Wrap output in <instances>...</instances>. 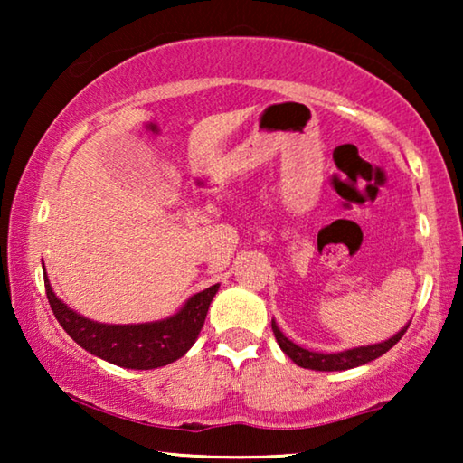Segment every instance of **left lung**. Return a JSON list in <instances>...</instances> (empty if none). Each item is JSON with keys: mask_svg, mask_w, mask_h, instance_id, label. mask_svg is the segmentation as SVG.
<instances>
[{"mask_svg": "<svg viewBox=\"0 0 463 463\" xmlns=\"http://www.w3.org/2000/svg\"><path fill=\"white\" fill-rule=\"evenodd\" d=\"M271 328L281 351H284V354L292 359L296 365L304 367V370H317V372H341V370H351V367L364 365L367 362H373V359H378L380 355L386 354L388 349L394 347V345L402 339V335L406 333L409 325H406L402 331H398L394 336H390L388 341L367 345V347L339 351V354H317V351H308L300 347V345L289 341L288 336L279 331L276 320H271Z\"/></svg>", "mask_w": 463, "mask_h": 463, "instance_id": "8db88e82", "label": "left lung"}]
</instances>
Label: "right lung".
<instances>
[{
    "label": "right lung",
    "instance_id": "1",
    "mask_svg": "<svg viewBox=\"0 0 463 463\" xmlns=\"http://www.w3.org/2000/svg\"><path fill=\"white\" fill-rule=\"evenodd\" d=\"M44 288L54 317L67 335L90 354L127 370H155L184 357L198 339L210 302L218 292V284L202 289L174 317L156 323L104 325L77 315L65 302H61L54 296L46 273Z\"/></svg>",
    "mask_w": 463,
    "mask_h": 463
}]
</instances>
